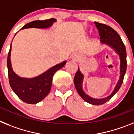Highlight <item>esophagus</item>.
<instances>
[{
  "instance_id": "1",
  "label": "esophagus",
  "mask_w": 134,
  "mask_h": 134,
  "mask_svg": "<svg viewBox=\"0 0 134 134\" xmlns=\"http://www.w3.org/2000/svg\"><path fill=\"white\" fill-rule=\"evenodd\" d=\"M72 59L75 60H78L79 59L78 55H77V54H74V55L72 56Z\"/></svg>"
}]
</instances>
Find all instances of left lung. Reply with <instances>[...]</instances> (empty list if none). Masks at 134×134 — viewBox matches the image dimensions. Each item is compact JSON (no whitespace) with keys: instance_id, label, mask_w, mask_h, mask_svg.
Here are the masks:
<instances>
[{"instance_id":"left-lung-1","label":"left lung","mask_w":134,"mask_h":134,"mask_svg":"<svg viewBox=\"0 0 134 134\" xmlns=\"http://www.w3.org/2000/svg\"><path fill=\"white\" fill-rule=\"evenodd\" d=\"M94 24L97 27L98 30L101 43L105 44L110 46V48H113L116 51V53L119 55V58H120V77H119V80L117 85L115 86V88L114 89L113 92L110 94V95H109L107 97L104 98H101V99L93 98L83 92V88H82L83 75L80 72L79 67L77 71L76 72L75 77H74V84H75V88H76L79 95L86 102L93 104V105H100V104H104L106 102L109 100L119 90L120 87L121 86L123 78H124V75H125L127 69V54L125 45L123 44L120 36L118 34V33L116 32L115 30H113L111 27L105 25V24H100V23H98L96 21L94 22Z\"/></svg>"}]
</instances>
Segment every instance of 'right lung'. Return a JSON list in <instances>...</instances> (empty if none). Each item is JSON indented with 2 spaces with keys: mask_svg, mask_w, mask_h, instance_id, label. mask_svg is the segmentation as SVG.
<instances>
[{
  "mask_svg": "<svg viewBox=\"0 0 134 134\" xmlns=\"http://www.w3.org/2000/svg\"><path fill=\"white\" fill-rule=\"evenodd\" d=\"M54 18L46 20H37L30 22L24 25L21 30L25 28H48L56 21ZM11 51L8 53L7 68L9 83L13 92L24 102L28 104H36L42 100L50 92L52 86L53 77L56 71L63 67L66 61L57 64L51 67L41 75L34 78H24L18 76L13 71L11 63Z\"/></svg>",
  "mask_w": 134,
  "mask_h": 134,
  "instance_id": "obj_1",
  "label": "right lung"
}]
</instances>
